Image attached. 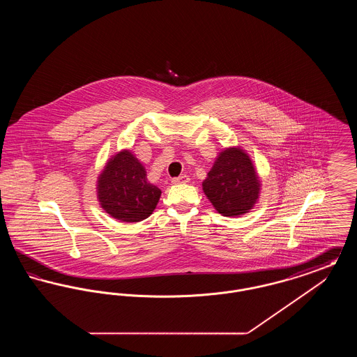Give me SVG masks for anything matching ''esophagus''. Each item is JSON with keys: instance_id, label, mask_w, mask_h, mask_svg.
<instances>
[{"instance_id": "esophagus-1", "label": "esophagus", "mask_w": 357, "mask_h": 357, "mask_svg": "<svg viewBox=\"0 0 357 357\" xmlns=\"http://www.w3.org/2000/svg\"><path fill=\"white\" fill-rule=\"evenodd\" d=\"M188 181H190V178L185 174V175H181V176H178V178H174V179H172V183H174V185H181V183H187Z\"/></svg>"}]
</instances>
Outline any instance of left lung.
Wrapping results in <instances>:
<instances>
[{
    "instance_id": "8db88e82",
    "label": "left lung",
    "mask_w": 357,
    "mask_h": 357,
    "mask_svg": "<svg viewBox=\"0 0 357 357\" xmlns=\"http://www.w3.org/2000/svg\"><path fill=\"white\" fill-rule=\"evenodd\" d=\"M204 195L223 217L249 213L259 199L261 181L249 153L239 146L223 149L202 183Z\"/></svg>"
}]
</instances>
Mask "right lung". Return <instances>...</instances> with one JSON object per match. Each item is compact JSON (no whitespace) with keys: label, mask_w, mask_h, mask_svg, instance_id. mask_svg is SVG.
Instances as JSON below:
<instances>
[{"label":"right lung","mask_w":357,"mask_h":357,"mask_svg":"<svg viewBox=\"0 0 357 357\" xmlns=\"http://www.w3.org/2000/svg\"><path fill=\"white\" fill-rule=\"evenodd\" d=\"M98 201L102 210L120 222H140L153 214L160 188L147 179L144 166L131 150L111 156L96 181Z\"/></svg>","instance_id":"right-lung-1"}]
</instances>
